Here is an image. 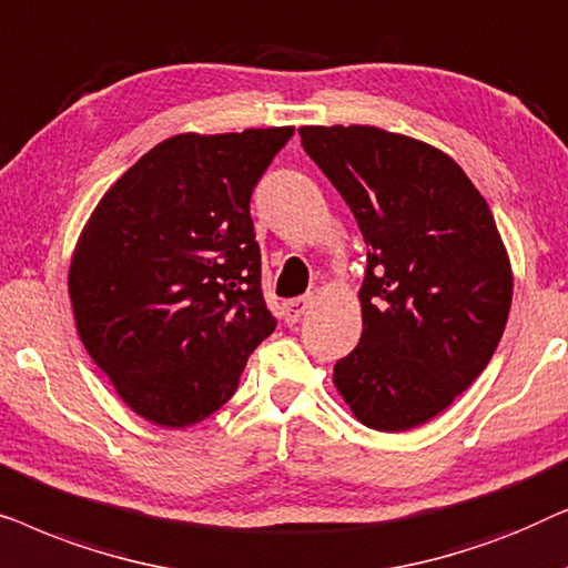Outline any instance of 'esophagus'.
I'll list each match as a JSON object with an SVG mask.
<instances>
[{"label":"esophagus","instance_id":"1","mask_svg":"<svg viewBox=\"0 0 568 568\" xmlns=\"http://www.w3.org/2000/svg\"><path fill=\"white\" fill-rule=\"evenodd\" d=\"M313 302H315L313 294H305V297L286 300V302H284V317H286V323H297L300 317L305 315L310 307H313Z\"/></svg>","mask_w":568,"mask_h":568}]
</instances>
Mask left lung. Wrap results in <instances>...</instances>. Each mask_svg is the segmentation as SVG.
I'll list each match as a JSON object with an SVG mask.
<instances>
[{"mask_svg":"<svg viewBox=\"0 0 568 568\" xmlns=\"http://www.w3.org/2000/svg\"><path fill=\"white\" fill-rule=\"evenodd\" d=\"M302 146L367 243L362 338L333 383L364 426L442 414L499 346L511 268L494 214L453 158L375 126H302Z\"/></svg>","mask_w":568,"mask_h":568,"instance_id":"1","label":"left lung"}]
</instances>
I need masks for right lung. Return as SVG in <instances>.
<instances>
[{
	"mask_svg": "<svg viewBox=\"0 0 568 568\" xmlns=\"http://www.w3.org/2000/svg\"><path fill=\"white\" fill-rule=\"evenodd\" d=\"M292 134L282 126L170 136L113 183L84 224L69 268L77 331L146 422H204L274 333L251 196Z\"/></svg>",
	"mask_w": 568,
	"mask_h": 568,
	"instance_id": "obj_1",
	"label": "right lung"
}]
</instances>
